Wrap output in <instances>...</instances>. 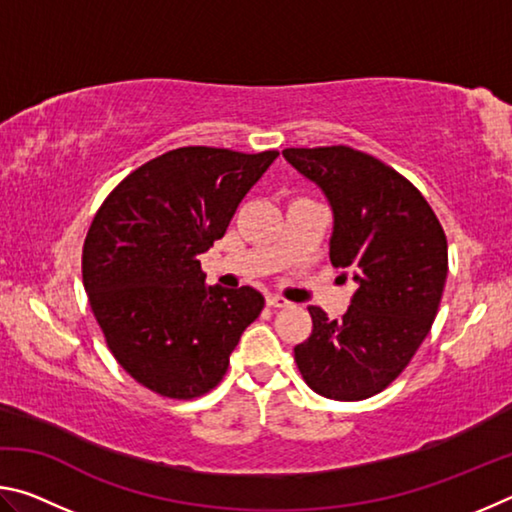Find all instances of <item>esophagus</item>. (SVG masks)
<instances>
[{"instance_id":"obj_1","label":"esophagus","mask_w":512,"mask_h":512,"mask_svg":"<svg viewBox=\"0 0 512 512\" xmlns=\"http://www.w3.org/2000/svg\"><path fill=\"white\" fill-rule=\"evenodd\" d=\"M266 305H268V307H277V309H282V307H289L291 302H289V300H284V298H280V296H266Z\"/></svg>"}]
</instances>
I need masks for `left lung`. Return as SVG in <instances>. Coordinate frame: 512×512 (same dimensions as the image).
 Here are the masks:
<instances>
[{"instance_id":"8db88e82","label":"left lung","mask_w":512,"mask_h":512,"mask_svg":"<svg viewBox=\"0 0 512 512\" xmlns=\"http://www.w3.org/2000/svg\"><path fill=\"white\" fill-rule=\"evenodd\" d=\"M332 207L329 259L357 291L341 320L309 307L314 329L293 348L302 377L329 400H366L409 366L447 280V239L424 196L395 169L350 146L284 149Z\"/></svg>"}]
</instances>
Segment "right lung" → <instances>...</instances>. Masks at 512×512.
Here are the masks:
<instances>
[{
  "instance_id": "add662e5",
  "label": "right lung",
  "mask_w": 512,
  "mask_h": 512,
  "mask_svg": "<svg viewBox=\"0 0 512 512\" xmlns=\"http://www.w3.org/2000/svg\"><path fill=\"white\" fill-rule=\"evenodd\" d=\"M277 155L173 149L121 180L94 216L83 287L110 352L149 391L171 400L212 391L264 309L253 287H207L198 255Z\"/></svg>"
}]
</instances>
